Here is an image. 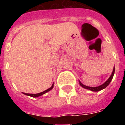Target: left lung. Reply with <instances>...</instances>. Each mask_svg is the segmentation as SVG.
<instances>
[{"instance_id":"obj_1","label":"left lung","mask_w":125,"mask_h":125,"mask_svg":"<svg viewBox=\"0 0 125 125\" xmlns=\"http://www.w3.org/2000/svg\"><path fill=\"white\" fill-rule=\"evenodd\" d=\"M114 73H115V67H114L112 73V74H111L110 76L109 77L108 79V80L104 82V83H103V84H101V85H99V86H97V87H89V86H87V85H83V83H81V82H80V80H79V83H80V85H81L82 87L85 88V89H89V90H91V91H101V90H102V89L106 88V87L109 84H110V82L112 81V80L113 76H114Z\"/></svg>"}]
</instances>
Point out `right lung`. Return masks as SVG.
I'll return each mask as SVG.
<instances>
[{"label": "right lung", "instance_id": "add662e5", "mask_svg": "<svg viewBox=\"0 0 125 125\" xmlns=\"http://www.w3.org/2000/svg\"><path fill=\"white\" fill-rule=\"evenodd\" d=\"M53 87H54V83H52V86H51L50 88H49V89H47V90H45V91H43V92H41V93H36V94H31V93H22L24 94V95H28V96H30V97H40V96H42V95H43V94H45V93H47V92H49V91H51V89L53 88Z\"/></svg>", "mask_w": 125, "mask_h": 125}]
</instances>
